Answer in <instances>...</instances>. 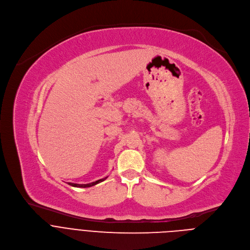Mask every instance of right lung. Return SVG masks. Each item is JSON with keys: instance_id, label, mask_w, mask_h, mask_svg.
Here are the masks:
<instances>
[{"instance_id": "right-lung-1", "label": "right lung", "mask_w": 250, "mask_h": 250, "mask_svg": "<svg viewBox=\"0 0 250 250\" xmlns=\"http://www.w3.org/2000/svg\"><path fill=\"white\" fill-rule=\"evenodd\" d=\"M105 179H106V177L103 178V179L97 180V181H95V182L89 183V184H75V183H69V185H70V186H72V187H78V188H88V187H92V186H94V185H96V184H98V183H101V182L104 181Z\"/></svg>"}]
</instances>
